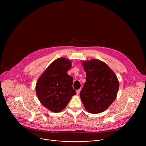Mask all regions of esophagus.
<instances>
[{
	"label": "esophagus",
	"mask_w": 146,
	"mask_h": 146,
	"mask_svg": "<svg viewBox=\"0 0 146 146\" xmlns=\"http://www.w3.org/2000/svg\"><path fill=\"white\" fill-rule=\"evenodd\" d=\"M80 91H81V89H79V90H77V91H76V93H77V95H79V94H80Z\"/></svg>",
	"instance_id": "1"
}]
</instances>
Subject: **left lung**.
Wrapping results in <instances>:
<instances>
[{
    "instance_id": "obj_1",
    "label": "left lung",
    "mask_w": 146,
    "mask_h": 146,
    "mask_svg": "<svg viewBox=\"0 0 146 146\" xmlns=\"http://www.w3.org/2000/svg\"><path fill=\"white\" fill-rule=\"evenodd\" d=\"M82 65L86 73V81L80 92V98L88 112L100 113L115 100L118 80L105 62L99 59L83 60Z\"/></svg>"
}]
</instances>
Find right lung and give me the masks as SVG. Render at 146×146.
Returning a JSON list of instances; mask_svg holds the SVG:
<instances>
[{"label": "right lung", "instance_id": "right-lung-1", "mask_svg": "<svg viewBox=\"0 0 146 146\" xmlns=\"http://www.w3.org/2000/svg\"><path fill=\"white\" fill-rule=\"evenodd\" d=\"M72 62L66 58L54 60L38 78L37 96L44 107L54 113L63 110L72 97L76 94L73 88V77L68 74Z\"/></svg>", "mask_w": 146, "mask_h": 146}]
</instances>
